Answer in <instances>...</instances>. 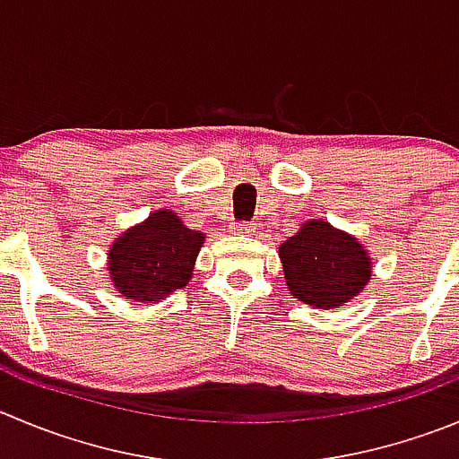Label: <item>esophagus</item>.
Masks as SVG:
<instances>
[{
	"label": "esophagus",
	"instance_id": "esophagus-1",
	"mask_svg": "<svg viewBox=\"0 0 459 459\" xmlns=\"http://www.w3.org/2000/svg\"><path fill=\"white\" fill-rule=\"evenodd\" d=\"M233 229L238 235H254L255 233V224H251V221H238Z\"/></svg>",
	"mask_w": 459,
	"mask_h": 459
}]
</instances>
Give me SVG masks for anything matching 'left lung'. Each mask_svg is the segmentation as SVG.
Returning a JSON list of instances; mask_svg holds the SVG:
<instances>
[{
    "mask_svg": "<svg viewBox=\"0 0 459 459\" xmlns=\"http://www.w3.org/2000/svg\"><path fill=\"white\" fill-rule=\"evenodd\" d=\"M285 282L294 299L331 310L358 297L371 281V258L353 235L310 220L278 247Z\"/></svg>",
    "mask_w": 459,
    "mask_h": 459,
    "instance_id": "obj_1",
    "label": "left lung"
}]
</instances>
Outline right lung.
<instances>
[{
	"label": "right lung",
	"mask_w": 459,
	"mask_h": 459,
	"mask_svg": "<svg viewBox=\"0 0 459 459\" xmlns=\"http://www.w3.org/2000/svg\"><path fill=\"white\" fill-rule=\"evenodd\" d=\"M205 235L171 210H156L143 224L124 230L108 251V273L122 297L153 303L186 288Z\"/></svg>",
	"instance_id": "add662e5"
}]
</instances>
